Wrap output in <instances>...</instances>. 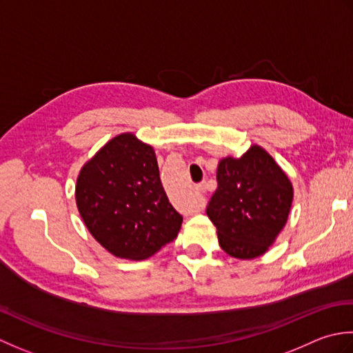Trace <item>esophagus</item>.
I'll use <instances>...</instances> for the list:
<instances>
[{
  "mask_svg": "<svg viewBox=\"0 0 353 353\" xmlns=\"http://www.w3.org/2000/svg\"><path fill=\"white\" fill-rule=\"evenodd\" d=\"M196 193H198V195H204V185H198Z\"/></svg>",
  "mask_w": 353,
  "mask_h": 353,
  "instance_id": "obj_1",
  "label": "esophagus"
}]
</instances>
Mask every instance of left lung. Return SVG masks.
<instances>
[{"label":"left lung","mask_w":353,"mask_h":353,"mask_svg":"<svg viewBox=\"0 0 353 353\" xmlns=\"http://www.w3.org/2000/svg\"><path fill=\"white\" fill-rule=\"evenodd\" d=\"M216 179L207 216L218 230L221 248L243 261L267 253L291 210L290 178L267 150L253 145L241 158H222Z\"/></svg>","instance_id":"1"}]
</instances>
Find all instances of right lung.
<instances>
[{
	"mask_svg": "<svg viewBox=\"0 0 353 353\" xmlns=\"http://www.w3.org/2000/svg\"><path fill=\"white\" fill-rule=\"evenodd\" d=\"M76 204L100 245L131 261L174 241L183 222L163 189L154 148L131 132L114 137L83 164Z\"/></svg>",
	"mask_w": 353,
	"mask_h": 353,
	"instance_id": "1",
	"label": "right lung"
}]
</instances>
